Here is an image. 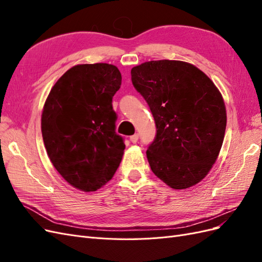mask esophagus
<instances>
[{
	"label": "esophagus",
	"instance_id": "esophagus-1",
	"mask_svg": "<svg viewBox=\"0 0 262 262\" xmlns=\"http://www.w3.org/2000/svg\"><path fill=\"white\" fill-rule=\"evenodd\" d=\"M138 140H139V134L138 133L137 134H133V136L130 137V141L132 142V143H137Z\"/></svg>",
	"mask_w": 262,
	"mask_h": 262
}]
</instances>
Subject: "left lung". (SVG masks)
Segmentation results:
<instances>
[{
	"label": "left lung",
	"instance_id": "1",
	"mask_svg": "<svg viewBox=\"0 0 262 262\" xmlns=\"http://www.w3.org/2000/svg\"><path fill=\"white\" fill-rule=\"evenodd\" d=\"M131 78L156 124L146 150L150 169L172 189L199 184L223 144L226 108L221 92L201 70L178 60L144 62L132 68Z\"/></svg>",
	"mask_w": 262,
	"mask_h": 262
}]
</instances>
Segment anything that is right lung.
Masks as SVG:
<instances>
[{
	"label": "right lung",
	"mask_w": 262,
	"mask_h": 262,
	"mask_svg": "<svg viewBox=\"0 0 262 262\" xmlns=\"http://www.w3.org/2000/svg\"><path fill=\"white\" fill-rule=\"evenodd\" d=\"M121 73L108 63L77 64L55 82L41 114V133L52 165L68 184L96 191L115 175L125 145L115 131L113 97Z\"/></svg>",
	"instance_id": "1"
}]
</instances>
